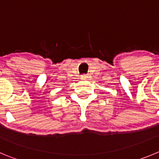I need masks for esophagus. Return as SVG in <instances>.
Segmentation results:
<instances>
[{
	"instance_id": "obj_1",
	"label": "esophagus",
	"mask_w": 159,
	"mask_h": 159,
	"mask_svg": "<svg viewBox=\"0 0 159 159\" xmlns=\"http://www.w3.org/2000/svg\"><path fill=\"white\" fill-rule=\"evenodd\" d=\"M90 78V75H89V74H84V75H82L83 80H89Z\"/></svg>"
}]
</instances>
